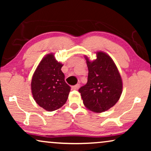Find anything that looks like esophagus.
I'll return each mask as SVG.
<instances>
[{"label":"esophagus","instance_id":"obj_1","mask_svg":"<svg viewBox=\"0 0 151 151\" xmlns=\"http://www.w3.org/2000/svg\"><path fill=\"white\" fill-rule=\"evenodd\" d=\"M79 88H80V84H76V85L72 86V88L74 90H78Z\"/></svg>","mask_w":151,"mask_h":151}]
</instances>
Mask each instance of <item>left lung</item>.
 Listing matches in <instances>:
<instances>
[{
    "label": "left lung",
    "mask_w": 151,
    "mask_h": 151,
    "mask_svg": "<svg viewBox=\"0 0 151 151\" xmlns=\"http://www.w3.org/2000/svg\"><path fill=\"white\" fill-rule=\"evenodd\" d=\"M97 58L90 61L85 56L88 69V81L80 88L83 103L96 113L109 110L117 102L122 93V80L112 58L98 51Z\"/></svg>",
    "instance_id": "1"
}]
</instances>
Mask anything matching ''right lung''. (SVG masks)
<instances>
[{
  "mask_svg": "<svg viewBox=\"0 0 151 151\" xmlns=\"http://www.w3.org/2000/svg\"><path fill=\"white\" fill-rule=\"evenodd\" d=\"M63 65L53 53L42 59L33 75L31 88L34 100L47 111L57 110L67 102L71 87L61 71Z\"/></svg>",
  "mask_w": 151,
  "mask_h": 151,
  "instance_id": "1",
  "label": "right lung"
}]
</instances>
